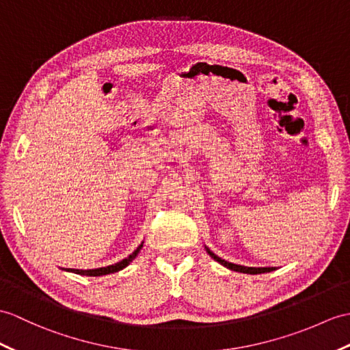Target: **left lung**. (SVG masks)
Instances as JSON below:
<instances>
[{"mask_svg": "<svg viewBox=\"0 0 350 350\" xmlns=\"http://www.w3.org/2000/svg\"><path fill=\"white\" fill-rule=\"evenodd\" d=\"M207 254L212 256L215 261H217L221 265L230 268V270L232 271H239V273H246V274H261V273H270L274 270V267H245V265H237V264H232V262H228L225 261V259L219 258L217 255H215L212 250H210L208 247H206Z\"/></svg>", "mask_w": 350, "mask_h": 350, "instance_id": "8db88e82", "label": "left lung"}]
</instances>
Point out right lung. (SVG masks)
Masks as SVG:
<instances>
[{
    "label": "right lung",
    "instance_id": "obj_1",
    "mask_svg": "<svg viewBox=\"0 0 350 350\" xmlns=\"http://www.w3.org/2000/svg\"><path fill=\"white\" fill-rule=\"evenodd\" d=\"M142 247H143V243L128 258L122 259V261L113 264V265H109V267L94 268V270H76V268H64V270L70 271V273H76V274H80V275H94V278H95V275H105V274H110V273H116V271L124 270L126 265H129V262H133V259L138 255V252H140Z\"/></svg>",
    "mask_w": 350,
    "mask_h": 350
}]
</instances>
